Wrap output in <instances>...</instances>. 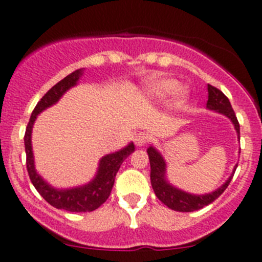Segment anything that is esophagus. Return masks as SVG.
I'll return each instance as SVG.
<instances>
[{
    "label": "esophagus",
    "instance_id": "34e87169",
    "mask_svg": "<svg viewBox=\"0 0 262 262\" xmlns=\"http://www.w3.org/2000/svg\"><path fill=\"white\" fill-rule=\"evenodd\" d=\"M134 142H135V144L138 145V147H142V145H144L145 143L148 142V135L147 134L139 133L138 135L135 136V139H134Z\"/></svg>",
    "mask_w": 262,
    "mask_h": 262
}]
</instances>
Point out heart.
Wrapping results in <instances>:
<instances>
[{
  "instance_id": "obj_1",
  "label": "heart",
  "mask_w": 262,
  "mask_h": 262,
  "mask_svg": "<svg viewBox=\"0 0 262 262\" xmlns=\"http://www.w3.org/2000/svg\"><path fill=\"white\" fill-rule=\"evenodd\" d=\"M143 96L149 101H163L170 96L169 107L172 110H180L187 102L189 92L180 86L178 81L174 78H154L145 84Z\"/></svg>"
}]
</instances>
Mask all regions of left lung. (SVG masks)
Segmentation results:
<instances>
[{
  "mask_svg": "<svg viewBox=\"0 0 262 262\" xmlns=\"http://www.w3.org/2000/svg\"><path fill=\"white\" fill-rule=\"evenodd\" d=\"M207 92H209V99L206 103V108H209L211 111H216L221 114L226 115L228 119L232 122L233 127L237 134V139L240 140V126L237 122L233 108L231 106L230 101L222 93L221 90L216 88L207 85ZM148 157H149V164H151V184L152 189H154L155 194L161 202L165 206H168L169 209L174 210V211H181V212H190L200 210L205 206L210 205L214 202L217 196L221 195L227 186L230 185L231 180L233 177L237 164L235 165L232 170V174L227 178V181L222 185L221 187H217L216 190L211 191V193L206 194H191L187 191L181 190L178 187L173 186L170 182L166 180V163L164 160L163 155L157 151L154 145H149L147 149ZM240 154V152H239Z\"/></svg>",
  "mask_w": 262,
  "mask_h": 262,
  "instance_id": "obj_1",
  "label": "left lung"
}]
</instances>
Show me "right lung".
Here are the masks:
<instances>
[{"instance_id":"obj_1","label":"right lung","mask_w":262,"mask_h":262,"mask_svg":"<svg viewBox=\"0 0 262 262\" xmlns=\"http://www.w3.org/2000/svg\"><path fill=\"white\" fill-rule=\"evenodd\" d=\"M84 73V69H77L72 72L71 75L59 81L56 85H53L35 106L32 111L31 118L29 120V124L26 127V134H25V149H26V165L27 172H29L30 180L32 185L35 186L38 193L40 194L51 206L56 209L67 210L71 212H89L98 209L99 206L106 202L111 193V189L114 186L115 176L119 170L120 165L124 160L135 151L134 143H129L126 147L119 149L117 152L108 154L99 160L98 169H97L96 176L93 180H90L88 184L81 185V186L69 187V189H57L52 185L48 184L45 178L41 177L35 169L34 163V152H32L31 144V134L32 127L35 123L36 117L41 111L51 107L55 103L59 102L64 94L68 92L71 88L76 86L78 80Z\"/></svg>"}]
</instances>
